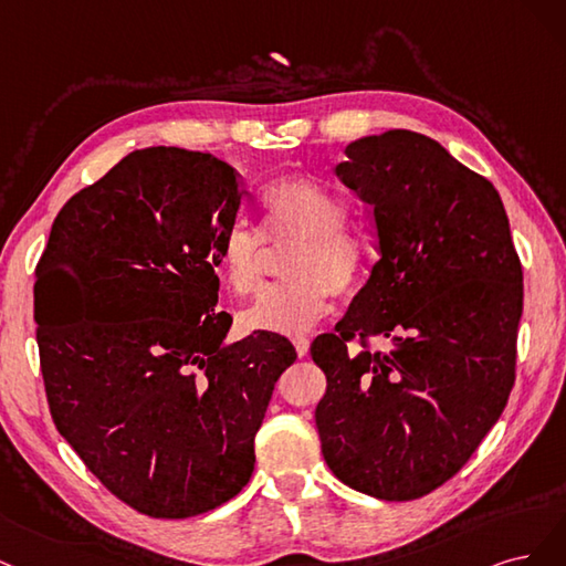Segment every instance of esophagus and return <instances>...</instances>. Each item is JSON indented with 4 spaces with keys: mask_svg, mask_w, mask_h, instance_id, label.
Returning a JSON list of instances; mask_svg holds the SVG:
<instances>
[{
    "mask_svg": "<svg viewBox=\"0 0 566 566\" xmlns=\"http://www.w3.org/2000/svg\"><path fill=\"white\" fill-rule=\"evenodd\" d=\"M294 348H296L298 357H305V355H307V350H310V338H305V336H296V338H294Z\"/></svg>",
    "mask_w": 566,
    "mask_h": 566,
    "instance_id": "34e87169",
    "label": "esophagus"
}]
</instances>
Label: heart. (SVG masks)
I'll return each mask as SVG.
<instances>
[{
  "instance_id": "1",
  "label": "heart",
  "mask_w": 566,
  "mask_h": 566,
  "mask_svg": "<svg viewBox=\"0 0 566 566\" xmlns=\"http://www.w3.org/2000/svg\"><path fill=\"white\" fill-rule=\"evenodd\" d=\"M261 232L230 228L218 242L216 263L230 294L249 298L263 284L265 240L294 247L286 253L289 282L263 291L242 315L247 329L305 334L332 313V296H350L367 277L371 244L345 223L343 199L307 176H286L259 199Z\"/></svg>"
}]
</instances>
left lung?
Returning <instances> with one entry per match:
<instances>
[{
    "label": "left lung",
    "instance_id": "obj_1",
    "mask_svg": "<svg viewBox=\"0 0 566 566\" xmlns=\"http://www.w3.org/2000/svg\"><path fill=\"white\" fill-rule=\"evenodd\" d=\"M345 155L336 174L371 207L380 259L336 332L310 345L326 376L315 421L343 484L413 501L468 463L507 405L522 263L496 188L437 140L392 129Z\"/></svg>",
    "mask_w": 566,
    "mask_h": 566
}]
</instances>
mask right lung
Listing matches in <instances>:
<instances>
[{"instance_id": "add662e5", "label": "right lung", "mask_w": 566, "mask_h": 566, "mask_svg": "<svg viewBox=\"0 0 566 566\" xmlns=\"http://www.w3.org/2000/svg\"><path fill=\"white\" fill-rule=\"evenodd\" d=\"M242 180L209 153L145 148L72 195L34 270L40 367L53 423L143 515L209 513L249 482L284 336L226 345L221 237Z\"/></svg>"}]
</instances>
